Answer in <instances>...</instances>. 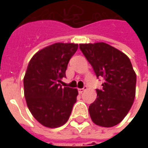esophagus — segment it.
I'll return each mask as SVG.
<instances>
[{"mask_svg": "<svg viewBox=\"0 0 148 148\" xmlns=\"http://www.w3.org/2000/svg\"><path fill=\"white\" fill-rule=\"evenodd\" d=\"M87 89H88V87H87L86 86H85L84 88H82V89H78V92H79V93H82L84 91L87 90Z\"/></svg>", "mask_w": 148, "mask_h": 148, "instance_id": "1", "label": "esophagus"}]
</instances>
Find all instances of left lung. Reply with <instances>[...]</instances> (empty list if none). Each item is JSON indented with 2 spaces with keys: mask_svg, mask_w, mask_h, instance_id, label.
<instances>
[{
  "mask_svg": "<svg viewBox=\"0 0 148 148\" xmlns=\"http://www.w3.org/2000/svg\"><path fill=\"white\" fill-rule=\"evenodd\" d=\"M81 51L93 66L97 77H102V90L89 107L93 123L110 127L123 121L136 96V74L129 58L106 42L80 43Z\"/></svg>",
  "mask_w": 148,
  "mask_h": 148,
  "instance_id": "left-lung-1",
  "label": "left lung"
}]
</instances>
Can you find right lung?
Returning <instances> with one entry per match:
<instances>
[{"label": "right lung", "instance_id": "right-lung-1", "mask_svg": "<svg viewBox=\"0 0 148 148\" xmlns=\"http://www.w3.org/2000/svg\"><path fill=\"white\" fill-rule=\"evenodd\" d=\"M78 45L55 42L36 52L31 58L24 77L27 106L39 123L50 128L63 125L70 117L78 91L62 88L61 79Z\"/></svg>", "mask_w": 148, "mask_h": 148}]
</instances>
